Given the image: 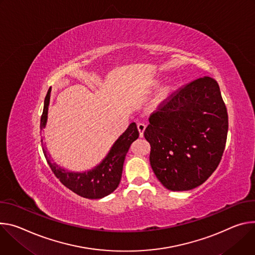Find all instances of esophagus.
<instances>
[{
    "instance_id": "esophagus-1",
    "label": "esophagus",
    "mask_w": 255,
    "mask_h": 255,
    "mask_svg": "<svg viewBox=\"0 0 255 255\" xmlns=\"http://www.w3.org/2000/svg\"><path fill=\"white\" fill-rule=\"evenodd\" d=\"M137 129L139 131V136L144 135V131L146 129V125L144 123H138L137 124Z\"/></svg>"
}]
</instances>
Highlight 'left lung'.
Returning a JSON list of instances; mask_svg holds the SVG:
<instances>
[{
	"label": "left lung",
	"mask_w": 255,
	"mask_h": 255,
	"mask_svg": "<svg viewBox=\"0 0 255 255\" xmlns=\"http://www.w3.org/2000/svg\"><path fill=\"white\" fill-rule=\"evenodd\" d=\"M144 131L150 164L169 190H190L216 170L225 150L228 113L216 80L192 81L152 113Z\"/></svg>",
	"instance_id": "left-lung-1"
}]
</instances>
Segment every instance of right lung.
Wrapping results in <instances>:
<instances>
[{
    "mask_svg": "<svg viewBox=\"0 0 255 255\" xmlns=\"http://www.w3.org/2000/svg\"><path fill=\"white\" fill-rule=\"evenodd\" d=\"M50 92L51 87L48 89L44 99L43 112L40 120V131L45 128L47 124ZM137 137L138 130L136 125L135 123H131L126 131L121 134L115 144L112 145L103 160L87 171L75 172L67 170V169L51 162V157L46 148H43V153L52 172L66 187L80 196L97 200L102 199V197L110 194L118 188L122 179L124 162L127 153L131 143ZM41 144L43 145L42 138Z\"/></svg>",
    "mask_w": 255,
    "mask_h": 255,
    "instance_id": "1",
    "label": "right lung"
}]
</instances>
